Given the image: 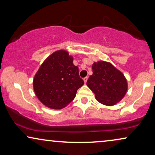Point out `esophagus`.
<instances>
[{"label":"esophagus","mask_w":155,"mask_h":155,"mask_svg":"<svg viewBox=\"0 0 155 155\" xmlns=\"http://www.w3.org/2000/svg\"><path fill=\"white\" fill-rule=\"evenodd\" d=\"M87 79H88V77H85V78H84V83H86L87 81Z\"/></svg>","instance_id":"obj_1"}]
</instances>
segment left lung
Wrapping results in <instances>:
<instances>
[{"mask_svg":"<svg viewBox=\"0 0 155 155\" xmlns=\"http://www.w3.org/2000/svg\"><path fill=\"white\" fill-rule=\"evenodd\" d=\"M93 74L87 85L94 93L96 99L106 106H114L124 98L128 83L124 74L111 63L100 61L92 65Z\"/></svg>","mask_w":155,"mask_h":155,"instance_id":"1","label":"left lung"}]
</instances>
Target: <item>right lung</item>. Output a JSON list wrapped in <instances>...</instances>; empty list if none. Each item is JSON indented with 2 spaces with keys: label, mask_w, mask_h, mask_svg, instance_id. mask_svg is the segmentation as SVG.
<instances>
[{
  "label": "right lung",
  "mask_w": 155,
  "mask_h": 155,
  "mask_svg": "<svg viewBox=\"0 0 155 155\" xmlns=\"http://www.w3.org/2000/svg\"><path fill=\"white\" fill-rule=\"evenodd\" d=\"M84 84L73 56L65 50L51 54L36 73L34 90L39 101L51 109H61L75 97L77 90Z\"/></svg>",
  "instance_id": "add662e5"
}]
</instances>
